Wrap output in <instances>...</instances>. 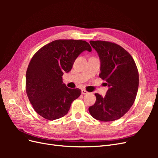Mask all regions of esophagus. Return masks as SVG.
Returning a JSON list of instances; mask_svg holds the SVG:
<instances>
[{"label": "esophagus", "mask_w": 158, "mask_h": 158, "mask_svg": "<svg viewBox=\"0 0 158 158\" xmlns=\"http://www.w3.org/2000/svg\"><path fill=\"white\" fill-rule=\"evenodd\" d=\"M88 94L87 91H85V89H82V94L85 95V94Z\"/></svg>", "instance_id": "esophagus-1"}]
</instances>
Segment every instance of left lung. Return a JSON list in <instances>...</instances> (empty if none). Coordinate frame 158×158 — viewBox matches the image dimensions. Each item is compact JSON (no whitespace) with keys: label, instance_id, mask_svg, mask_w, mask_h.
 Instances as JSON below:
<instances>
[{"label":"left lung","instance_id":"left-lung-1","mask_svg":"<svg viewBox=\"0 0 158 158\" xmlns=\"http://www.w3.org/2000/svg\"><path fill=\"white\" fill-rule=\"evenodd\" d=\"M100 60L99 77L106 80L109 89L105 97L95 94L96 101L89 107L94 118L113 121L122 117L136 97L139 76L132 56L120 45L103 41H90Z\"/></svg>","mask_w":158,"mask_h":158}]
</instances>
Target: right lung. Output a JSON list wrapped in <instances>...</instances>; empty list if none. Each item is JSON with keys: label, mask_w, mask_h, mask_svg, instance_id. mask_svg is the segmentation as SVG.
<instances>
[{"label": "right lung", "mask_w": 158, "mask_h": 158, "mask_svg": "<svg viewBox=\"0 0 158 158\" xmlns=\"http://www.w3.org/2000/svg\"><path fill=\"white\" fill-rule=\"evenodd\" d=\"M85 51H92L85 41L58 40L43 47L32 57L26 72V93L42 117L51 121L64 117L80 95V89L66 87L62 77Z\"/></svg>", "instance_id": "1"}]
</instances>
